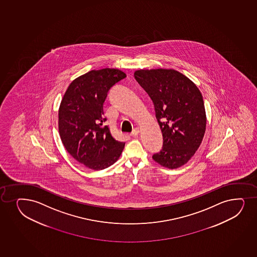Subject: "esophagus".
<instances>
[{"instance_id":"esophagus-1","label":"esophagus","mask_w":257,"mask_h":257,"mask_svg":"<svg viewBox=\"0 0 257 257\" xmlns=\"http://www.w3.org/2000/svg\"><path fill=\"white\" fill-rule=\"evenodd\" d=\"M140 133V130L139 128H135V130L131 132V134H130V136H133V137H136V136H138Z\"/></svg>"}]
</instances>
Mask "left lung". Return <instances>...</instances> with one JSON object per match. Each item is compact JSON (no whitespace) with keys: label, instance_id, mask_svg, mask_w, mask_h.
Wrapping results in <instances>:
<instances>
[{"label":"left lung","instance_id":"left-lung-1","mask_svg":"<svg viewBox=\"0 0 257 257\" xmlns=\"http://www.w3.org/2000/svg\"><path fill=\"white\" fill-rule=\"evenodd\" d=\"M135 78L154 103L163 135V148L155 162L175 169L185 165L200 147L207 116L200 90L174 69H141Z\"/></svg>","mask_w":257,"mask_h":257}]
</instances>
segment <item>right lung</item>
<instances>
[{
  "label": "right lung",
  "instance_id": "obj_1",
  "mask_svg": "<svg viewBox=\"0 0 257 257\" xmlns=\"http://www.w3.org/2000/svg\"><path fill=\"white\" fill-rule=\"evenodd\" d=\"M126 77L115 68L92 70L68 86L58 111V128L68 154L86 167L99 171L117 161L125 143L103 125V104L109 89Z\"/></svg>",
  "mask_w": 257,
  "mask_h": 257
}]
</instances>
